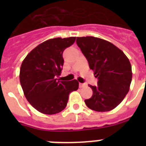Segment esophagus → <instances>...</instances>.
<instances>
[{
    "instance_id": "1",
    "label": "esophagus",
    "mask_w": 146,
    "mask_h": 146,
    "mask_svg": "<svg viewBox=\"0 0 146 146\" xmlns=\"http://www.w3.org/2000/svg\"><path fill=\"white\" fill-rule=\"evenodd\" d=\"M86 86V84L85 83H80V88H82V87Z\"/></svg>"
}]
</instances>
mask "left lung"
<instances>
[{
    "instance_id": "left-lung-1",
    "label": "left lung",
    "mask_w": 146,
    "mask_h": 146,
    "mask_svg": "<svg viewBox=\"0 0 146 146\" xmlns=\"http://www.w3.org/2000/svg\"><path fill=\"white\" fill-rule=\"evenodd\" d=\"M76 44L98 78V86L89 85L93 94L85 100L89 108L98 112L115 108L129 90L130 62L122 50L106 40L93 36L77 37Z\"/></svg>"
}]
</instances>
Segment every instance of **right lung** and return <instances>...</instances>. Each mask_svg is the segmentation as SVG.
Instances as JSON below:
<instances>
[{
  "label": "right lung",
  "instance_id": "right-lung-1",
  "mask_svg": "<svg viewBox=\"0 0 146 146\" xmlns=\"http://www.w3.org/2000/svg\"><path fill=\"white\" fill-rule=\"evenodd\" d=\"M76 37L47 40L31 50L20 67L19 80L26 99L37 111L55 114L66 108L69 95L79 88L77 80L59 81L63 52Z\"/></svg>",
  "mask_w": 146,
  "mask_h": 146
}]
</instances>
